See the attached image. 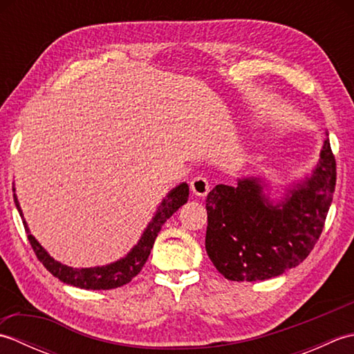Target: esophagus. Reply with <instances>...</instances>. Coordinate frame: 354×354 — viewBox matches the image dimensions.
I'll return each mask as SVG.
<instances>
[{"mask_svg":"<svg viewBox=\"0 0 354 354\" xmlns=\"http://www.w3.org/2000/svg\"><path fill=\"white\" fill-rule=\"evenodd\" d=\"M190 189L192 192L196 194L199 198H204L207 196V193L209 192V184H208V179L205 176H196L193 178V181L190 183Z\"/></svg>","mask_w":354,"mask_h":354,"instance_id":"esophagus-1","label":"esophagus"}]
</instances>
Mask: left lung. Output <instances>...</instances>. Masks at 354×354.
I'll list each match as a JSON object with an SVG mask.
<instances>
[{
  "mask_svg": "<svg viewBox=\"0 0 354 354\" xmlns=\"http://www.w3.org/2000/svg\"><path fill=\"white\" fill-rule=\"evenodd\" d=\"M336 185V161L328 138L310 178L281 202L263 194L257 178L219 184L208 193L205 250L231 281H259L298 266L324 228Z\"/></svg>",
  "mask_w": 354,
  "mask_h": 354,
  "instance_id": "1",
  "label": "left lung"
}]
</instances>
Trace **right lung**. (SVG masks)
Masks as SVG:
<instances>
[{"mask_svg": "<svg viewBox=\"0 0 354 354\" xmlns=\"http://www.w3.org/2000/svg\"><path fill=\"white\" fill-rule=\"evenodd\" d=\"M13 198H15V204H17L18 212L22 217L18 199L17 196ZM187 199H189V185L183 183L178 187H175V189L165 196V199H162L160 207L156 209L155 216L152 217V221L149 222L147 228L145 230V232H142L138 243L132 248V251L127 254L126 257L120 259L115 263H111V265H106V266L74 269L66 265H62V263H59L53 259L51 255L39 245V242L30 234L26 221H24V228L28 232L27 236L28 242L32 245L37 260L47 268L50 274L59 278L61 281L76 286V288H80V289L108 290V289H115V288H120V286L127 284L133 277H137L140 274V270L142 269V266H145V263L149 259L150 250L153 248L155 239L158 236V232H160L161 227L179 207L185 204Z\"/></svg>", "mask_w": 354, "mask_h": 354, "instance_id": "obj_1", "label": "right lung"}]
</instances>
